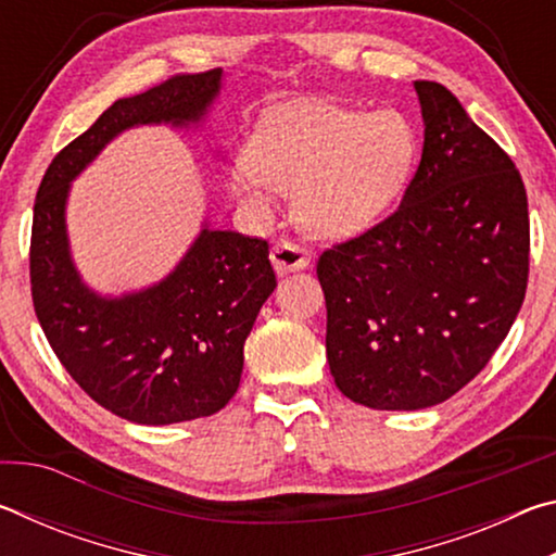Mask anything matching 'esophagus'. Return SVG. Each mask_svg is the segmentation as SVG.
Returning a JSON list of instances; mask_svg holds the SVG:
<instances>
[{"mask_svg": "<svg viewBox=\"0 0 556 556\" xmlns=\"http://www.w3.org/2000/svg\"><path fill=\"white\" fill-rule=\"evenodd\" d=\"M269 260H271V265H275L279 275H287V271L306 269L308 262H312V255H308V250H304L296 242L279 240L275 248H271Z\"/></svg>", "mask_w": 556, "mask_h": 556, "instance_id": "esophagus-1", "label": "esophagus"}]
</instances>
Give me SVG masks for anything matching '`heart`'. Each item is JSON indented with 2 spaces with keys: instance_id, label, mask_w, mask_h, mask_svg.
Here are the masks:
<instances>
[{
  "instance_id": "b5f03b06",
  "label": "heart",
  "mask_w": 556,
  "mask_h": 556,
  "mask_svg": "<svg viewBox=\"0 0 556 556\" xmlns=\"http://www.w3.org/2000/svg\"><path fill=\"white\" fill-rule=\"evenodd\" d=\"M414 154L417 137L400 112L296 102L260 119L232 186L250 201L265 199L269 186L294 193L301 228L341 240L390 208Z\"/></svg>"
}]
</instances>
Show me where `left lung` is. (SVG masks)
<instances>
[{"mask_svg":"<svg viewBox=\"0 0 556 556\" xmlns=\"http://www.w3.org/2000/svg\"><path fill=\"white\" fill-rule=\"evenodd\" d=\"M425 149L400 208L318 257L336 388L425 409L481 372L520 314L530 218L513 159L451 92L417 80Z\"/></svg>","mask_w":556,"mask_h":556,"instance_id":"1","label":"left lung"}]
</instances>
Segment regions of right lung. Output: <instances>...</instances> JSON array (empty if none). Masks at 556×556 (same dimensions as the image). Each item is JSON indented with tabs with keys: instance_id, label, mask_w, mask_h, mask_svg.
I'll return each mask as SVG.
<instances>
[{
	"instance_id": "1",
	"label": "right lung",
	"mask_w": 556,
	"mask_h": 556,
	"mask_svg": "<svg viewBox=\"0 0 556 556\" xmlns=\"http://www.w3.org/2000/svg\"><path fill=\"white\" fill-rule=\"evenodd\" d=\"M223 71L174 75L122 98L46 168L34 203L31 296L36 318L71 378L100 407L135 425H176L220 412L238 392L242 345L275 291L269 244L203 225L181 262L156 285L102 296L71 255V181L125 129L199 127Z\"/></svg>"
}]
</instances>
